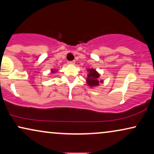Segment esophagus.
I'll list each match as a JSON object with an SVG mask.
<instances>
[{
    "mask_svg": "<svg viewBox=\"0 0 154 154\" xmlns=\"http://www.w3.org/2000/svg\"><path fill=\"white\" fill-rule=\"evenodd\" d=\"M69 64H75V61H69Z\"/></svg>",
    "mask_w": 154,
    "mask_h": 154,
    "instance_id": "34e87169",
    "label": "esophagus"
}]
</instances>
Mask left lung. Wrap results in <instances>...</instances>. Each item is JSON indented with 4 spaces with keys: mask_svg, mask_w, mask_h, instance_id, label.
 I'll use <instances>...</instances> for the list:
<instances>
[{
    "mask_svg": "<svg viewBox=\"0 0 154 154\" xmlns=\"http://www.w3.org/2000/svg\"><path fill=\"white\" fill-rule=\"evenodd\" d=\"M89 71L87 78V83L90 87H94V86L99 85L100 82L102 83V81H99L98 78L100 77V74L93 69H90L88 70Z\"/></svg>",
    "mask_w": 154,
    "mask_h": 154,
    "instance_id": "1",
    "label": "left lung"
}]
</instances>
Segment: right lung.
<instances>
[{"instance_id": "right-lung-1", "label": "right lung", "mask_w": 154, "mask_h": 154, "mask_svg": "<svg viewBox=\"0 0 154 154\" xmlns=\"http://www.w3.org/2000/svg\"><path fill=\"white\" fill-rule=\"evenodd\" d=\"M54 71H55V70H52V73H54Z\"/></svg>"}]
</instances>
